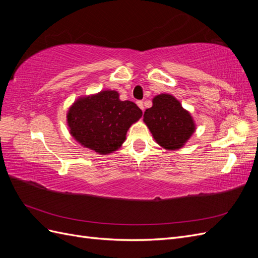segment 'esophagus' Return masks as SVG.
<instances>
[{"instance_id": "esophagus-1", "label": "esophagus", "mask_w": 258, "mask_h": 258, "mask_svg": "<svg viewBox=\"0 0 258 258\" xmlns=\"http://www.w3.org/2000/svg\"><path fill=\"white\" fill-rule=\"evenodd\" d=\"M137 104H138V106H139L140 108H141L142 111H144V105H143V102H142V101H138Z\"/></svg>"}]
</instances>
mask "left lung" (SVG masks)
Segmentation results:
<instances>
[{"label":"left lung","mask_w":258,"mask_h":258,"mask_svg":"<svg viewBox=\"0 0 258 258\" xmlns=\"http://www.w3.org/2000/svg\"><path fill=\"white\" fill-rule=\"evenodd\" d=\"M152 107L144 112L143 121L159 146L168 151L182 148L196 131L191 114L170 93L153 98Z\"/></svg>","instance_id":"obj_1"}]
</instances>
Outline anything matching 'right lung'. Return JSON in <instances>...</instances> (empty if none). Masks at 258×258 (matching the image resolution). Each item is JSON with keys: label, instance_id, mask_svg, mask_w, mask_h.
Segmentation results:
<instances>
[{"label": "right lung", "instance_id": "1", "mask_svg": "<svg viewBox=\"0 0 258 258\" xmlns=\"http://www.w3.org/2000/svg\"><path fill=\"white\" fill-rule=\"evenodd\" d=\"M142 111L131 101H121L115 90L77 98L67 113V123L76 142L100 155L116 152Z\"/></svg>", "mask_w": 258, "mask_h": 258}]
</instances>
